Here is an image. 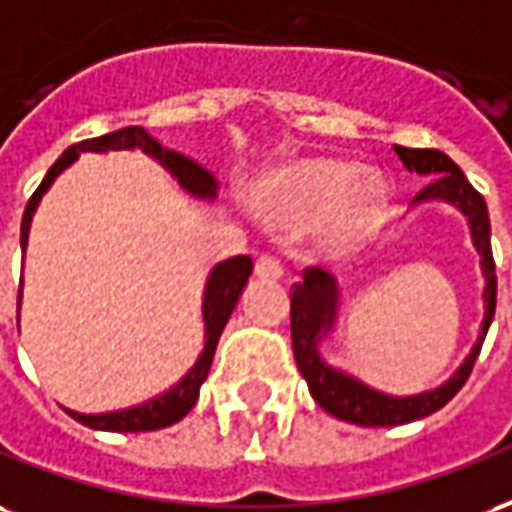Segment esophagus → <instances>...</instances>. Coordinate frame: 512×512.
<instances>
[{
  "label": "esophagus",
  "mask_w": 512,
  "mask_h": 512,
  "mask_svg": "<svg viewBox=\"0 0 512 512\" xmlns=\"http://www.w3.org/2000/svg\"><path fill=\"white\" fill-rule=\"evenodd\" d=\"M256 275H259L261 281H278L283 275V267H281V261L278 259H272V256H259L256 259Z\"/></svg>",
  "instance_id": "34e87169"
}]
</instances>
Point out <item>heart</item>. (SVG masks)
<instances>
[{"instance_id": "b5f03b06", "label": "heart", "mask_w": 512, "mask_h": 512, "mask_svg": "<svg viewBox=\"0 0 512 512\" xmlns=\"http://www.w3.org/2000/svg\"><path fill=\"white\" fill-rule=\"evenodd\" d=\"M390 190L382 177L363 174L343 160H305L286 171L275 188L270 220L283 229L302 231L324 219V245L349 251L379 226Z\"/></svg>"}]
</instances>
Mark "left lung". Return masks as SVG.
I'll use <instances>...</instances> for the list:
<instances>
[{"instance_id": "1", "label": "left lung", "mask_w": 512, "mask_h": 512, "mask_svg": "<svg viewBox=\"0 0 512 512\" xmlns=\"http://www.w3.org/2000/svg\"><path fill=\"white\" fill-rule=\"evenodd\" d=\"M393 149L409 174L428 177V185L414 196L412 210L420 204H447L466 218L469 237H472V245L480 256V272H483V322H480L475 346L469 349L464 363L458 365L445 382L414 395L384 393V390H376L368 382H363L360 376L327 363V357L322 354V341H327L338 327L341 283L335 275L316 270V267L305 272L302 283H297L292 292V346L297 368H300L302 379L308 382L313 401L322 406L324 412H330L343 423L365 425V428L414 423V420H423L428 414L439 412L472 374V365L480 354V346L486 341L496 308L491 220H488V207L483 196L469 185L464 171L458 169L445 152L409 149L398 147V144Z\"/></svg>"}]
</instances>
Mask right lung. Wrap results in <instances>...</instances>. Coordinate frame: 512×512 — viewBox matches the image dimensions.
Listing matches in <instances>:
<instances>
[{
    "label": "right lung",
    "mask_w": 512,
    "mask_h": 512,
    "mask_svg": "<svg viewBox=\"0 0 512 512\" xmlns=\"http://www.w3.org/2000/svg\"><path fill=\"white\" fill-rule=\"evenodd\" d=\"M141 149L144 155L152 160H158L163 169L169 171L171 177L177 179L179 188L185 190L188 196L196 201H212L218 196L220 182L210 169H204L199 160L182 155L177 149H169L160 144L158 138L149 136L147 130L130 125V128L114 130L100 138H89L81 144H73L62 152V158L48 169L46 179L40 182V188L35 190V196L29 199L24 210V220H21V251L26 253L29 245V229H32V218H35L40 201L48 193V188L54 185V179L65 169H70L78 160L81 152H133ZM253 272V261L248 256H234L215 264L207 275L204 283V297H201V322H204V349L196 357V363L190 365L188 374L182 376L177 384H171L169 390H163L149 401H141L136 406H125V409H114V412H76V409H67L62 406L73 420L81 425H87L92 431H111V434H138V431H158V428H169V425L179 423L185 414L196 406L199 401V390L207 374H210L212 357L218 349L220 333L231 319V311L237 308L240 302L242 289L248 286V278ZM18 311H21V294H18Z\"/></svg>",
    "instance_id": "add662e5"
}]
</instances>
